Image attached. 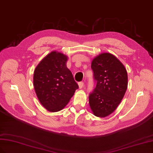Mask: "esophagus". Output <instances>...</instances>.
I'll return each mask as SVG.
<instances>
[{
    "label": "esophagus",
    "mask_w": 153,
    "mask_h": 153,
    "mask_svg": "<svg viewBox=\"0 0 153 153\" xmlns=\"http://www.w3.org/2000/svg\"><path fill=\"white\" fill-rule=\"evenodd\" d=\"M78 85H79V89H81L84 86V82H79V83H78Z\"/></svg>",
    "instance_id": "34e87169"
}]
</instances>
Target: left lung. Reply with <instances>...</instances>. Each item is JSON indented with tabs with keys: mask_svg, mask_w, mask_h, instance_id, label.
I'll use <instances>...</instances> for the list:
<instances>
[{
	"mask_svg": "<svg viewBox=\"0 0 153 153\" xmlns=\"http://www.w3.org/2000/svg\"><path fill=\"white\" fill-rule=\"evenodd\" d=\"M91 68L97 85L89 95L90 107L95 116L106 117L124 97L128 83L127 71L119 59L108 52L94 58Z\"/></svg>",
	"mask_w": 153,
	"mask_h": 153,
	"instance_id": "8db88e82",
	"label": "left lung"
}]
</instances>
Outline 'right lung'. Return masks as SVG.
Here are the masks:
<instances>
[{
    "instance_id": "obj_1",
    "label": "right lung",
    "mask_w": 153,
    "mask_h": 153,
    "mask_svg": "<svg viewBox=\"0 0 153 153\" xmlns=\"http://www.w3.org/2000/svg\"><path fill=\"white\" fill-rule=\"evenodd\" d=\"M67 60L66 55L54 51L34 69V90L39 101L49 111L63 110L79 88L67 67Z\"/></svg>"
}]
</instances>
